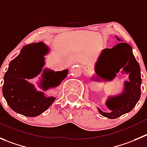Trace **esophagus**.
<instances>
[{"label":"esophagus","mask_w":147,"mask_h":147,"mask_svg":"<svg viewBox=\"0 0 147 147\" xmlns=\"http://www.w3.org/2000/svg\"><path fill=\"white\" fill-rule=\"evenodd\" d=\"M85 71H89V68H85Z\"/></svg>","instance_id":"1"}]
</instances>
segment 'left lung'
Returning a JSON list of instances; mask_svg holds the SVG:
<instances>
[{
  "instance_id": "8db88e82",
  "label": "left lung",
  "mask_w": 147,
  "mask_h": 147,
  "mask_svg": "<svg viewBox=\"0 0 147 147\" xmlns=\"http://www.w3.org/2000/svg\"><path fill=\"white\" fill-rule=\"evenodd\" d=\"M115 37L122 41L117 36ZM121 69L123 74H128L129 81L123 82L121 93L107 97L105 105L110 112L105 113L97 107L102 116L110 119H115L131 111L141 97L140 65L133 54L131 46L123 41L112 48L102 50L94 65L96 75H94L92 79L100 82V79H102L105 82H110L116 77Z\"/></svg>"
}]
</instances>
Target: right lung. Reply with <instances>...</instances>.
Wrapping results in <instances>:
<instances>
[{
	"label": "right lung",
	"mask_w": 147,
	"mask_h": 147,
	"mask_svg": "<svg viewBox=\"0 0 147 147\" xmlns=\"http://www.w3.org/2000/svg\"><path fill=\"white\" fill-rule=\"evenodd\" d=\"M50 48L42 42L26 45L20 53L12 60L4 75L3 95L14 112L27 117H36L44 113L53 104L55 97H47L45 92L58 86L66 77L68 70L54 71L47 68L45 55ZM42 72L38 91L28 79L34 78Z\"/></svg>",
	"instance_id": "add662e5"
}]
</instances>
